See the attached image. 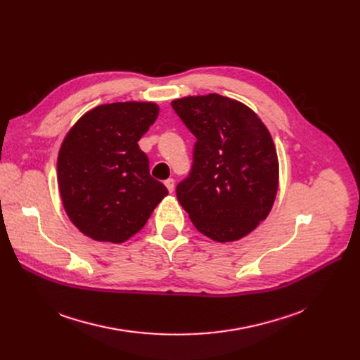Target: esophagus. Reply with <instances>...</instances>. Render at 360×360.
I'll return each instance as SVG.
<instances>
[{
	"mask_svg": "<svg viewBox=\"0 0 360 360\" xmlns=\"http://www.w3.org/2000/svg\"><path fill=\"white\" fill-rule=\"evenodd\" d=\"M165 185H166V188H167V191H169V193H174V190H175V181H174L172 178L166 179V181H165Z\"/></svg>",
	"mask_w": 360,
	"mask_h": 360,
	"instance_id": "1",
	"label": "esophagus"
}]
</instances>
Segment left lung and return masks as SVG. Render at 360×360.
Wrapping results in <instances>:
<instances>
[{
    "instance_id": "1",
    "label": "left lung",
    "mask_w": 360,
    "mask_h": 360,
    "mask_svg": "<svg viewBox=\"0 0 360 360\" xmlns=\"http://www.w3.org/2000/svg\"><path fill=\"white\" fill-rule=\"evenodd\" d=\"M197 139L176 197L195 228L217 242L252 232L271 210L278 162L269 129L245 105L220 94L172 102Z\"/></svg>"
}]
</instances>
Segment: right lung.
Instances as JSON below:
<instances>
[{
  "label": "right lung",
  "instance_id": "1",
  "mask_svg": "<svg viewBox=\"0 0 360 360\" xmlns=\"http://www.w3.org/2000/svg\"><path fill=\"white\" fill-rule=\"evenodd\" d=\"M158 115L155 103L101 105L67 134L58 155L60 194L70 220L91 239L127 240L167 195L139 147Z\"/></svg>",
  "mask_w": 360,
  "mask_h": 360
}]
</instances>
